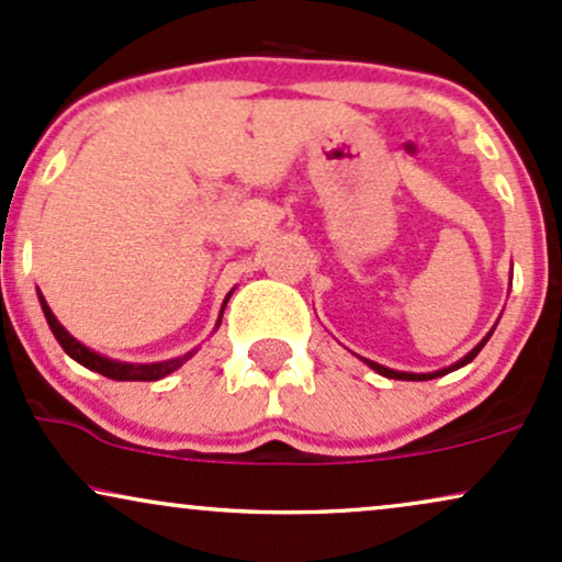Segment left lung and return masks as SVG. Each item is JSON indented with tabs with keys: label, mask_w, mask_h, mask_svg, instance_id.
<instances>
[{
	"label": "left lung",
	"mask_w": 562,
	"mask_h": 562,
	"mask_svg": "<svg viewBox=\"0 0 562 562\" xmlns=\"http://www.w3.org/2000/svg\"><path fill=\"white\" fill-rule=\"evenodd\" d=\"M492 333H495V329H490V335H486L484 340L479 342V346H476L474 350H471V353H465V356L461 358V361H456V363H452V367H448V369L429 371V374H414V371H395V369H387V367H382V363H376V361H369V358H361V361L367 363V367L374 369L376 374L387 376V380H408V382H424V380H435V376H445V374H448V371H456V369L465 367V363H471V361H474L479 350H482V348L486 346V340H490V337H492Z\"/></svg>",
	"instance_id": "left-lung-1"
}]
</instances>
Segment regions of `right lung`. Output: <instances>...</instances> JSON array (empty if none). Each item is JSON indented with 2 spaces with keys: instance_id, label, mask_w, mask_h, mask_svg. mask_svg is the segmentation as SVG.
Listing matches in <instances>:
<instances>
[{
  "instance_id": "obj_1",
  "label": "right lung",
  "mask_w": 562,
  "mask_h": 562,
  "mask_svg": "<svg viewBox=\"0 0 562 562\" xmlns=\"http://www.w3.org/2000/svg\"><path fill=\"white\" fill-rule=\"evenodd\" d=\"M229 295H233V290H229V293H227L225 303L229 301ZM38 301H42L44 316H46V322H49L52 335L57 337V342H59V346H63L65 353L70 356V358H76L80 367H86V369H91V371H99V374L110 376V380H117V382H157V380H161V376L172 374L175 369H180L182 363H186L188 358L193 356V350H191V353H186V356H180V358H170V361H159V363H123V361H114V358L99 356L97 350L86 348L83 342L76 340V337L67 333L63 324L57 322V316L52 314V308L46 306V301H44L42 293H38ZM225 303H222V311H225ZM222 311H220V319H216V327H220V322H222Z\"/></svg>"
}]
</instances>
